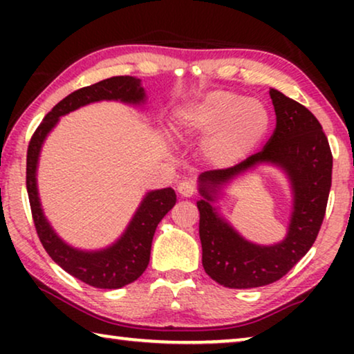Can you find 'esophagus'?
Segmentation results:
<instances>
[{
  "label": "esophagus",
  "mask_w": 354,
  "mask_h": 354,
  "mask_svg": "<svg viewBox=\"0 0 354 354\" xmlns=\"http://www.w3.org/2000/svg\"><path fill=\"white\" fill-rule=\"evenodd\" d=\"M177 192L180 193L182 196H185V198L193 196V195H195V193H196L195 182H193V180H182V182H178Z\"/></svg>",
  "instance_id": "1"
}]
</instances>
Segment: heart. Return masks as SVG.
Returning <instances> with one entry per match:
<instances>
[{"label":"heart","instance_id":"b5f03b06","mask_svg":"<svg viewBox=\"0 0 354 354\" xmlns=\"http://www.w3.org/2000/svg\"><path fill=\"white\" fill-rule=\"evenodd\" d=\"M183 133L205 140L209 161L227 166L243 159L263 142L270 115L259 100L214 90L178 113Z\"/></svg>","mask_w":354,"mask_h":354}]
</instances>
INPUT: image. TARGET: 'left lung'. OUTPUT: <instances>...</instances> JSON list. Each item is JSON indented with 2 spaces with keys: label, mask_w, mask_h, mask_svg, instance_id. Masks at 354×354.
<instances>
[{
  "label": "left lung",
  "mask_w": 354,
  "mask_h": 354,
  "mask_svg": "<svg viewBox=\"0 0 354 354\" xmlns=\"http://www.w3.org/2000/svg\"><path fill=\"white\" fill-rule=\"evenodd\" d=\"M269 95L277 124L266 147L235 166L200 176L203 200L196 205L203 268L212 280L229 288H256L282 279L316 241L330 193L332 151L322 125L311 111L279 90L270 88ZM261 162L283 168L294 190L288 236L272 247L245 241L210 205L222 185Z\"/></svg>",
  "instance_id": "obj_1"
}]
</instances>
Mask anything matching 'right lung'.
Returning a JSON list of instances; mask_svg holds the SVG:
<instances>
[{"label":"right lung","instance_id":"right-lung-1","mask_svg":"<svg viewBox=\"0 0 354 354\" xmlns=\"http://www.w3.org/2000/svg\"><path fill=\"white\" fill-rule=\"evenodd\" d=\"M101 100H119L122 103L138 104L145 100V90L140 80L130 75L111 77L98 84L75 90L74 93L59 101L45 115L41 124L33 132L27 149V193L30 201L33 224L43 248L57 266L74 275L86 285L96 288H120L132 283L145 272L149 263L151 243L156 227L164 216L176 205V192L172 188L149 192L130 221L127 230L113 246L100 251H82L64 243L51 229L50 222L43 216L37 190V164L41 145L59 120L71 111L80 106Z\"/></svg>","mask_w":354,"mask_h":354}]
</instances>
